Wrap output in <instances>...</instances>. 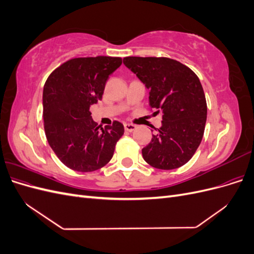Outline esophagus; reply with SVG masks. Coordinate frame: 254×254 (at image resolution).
<instances>
[{
  "mask_svg": "<svg viewBox=\"0 0 254 254\" xmlns=\"http://www.w3.org/2000/svg\"><path fill=\"white\" fill-rule=\"evenodd\" d=\"M124 128H125L126 131L131 132V131H133V130H135L136 126L132 125V124H124Z\"/></svg>",
  "mask_w": 254,
  "mask_h": 254,
  "instance_id": "obj_1",
  "label": "esophagus"
}]
</instances>
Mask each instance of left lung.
Wrapping results in <instances>:
<instances>
[{
  "instance_id": "8db88e82",
  "label": "left lung",
  "mask_w": 254,
  "mask_h": 254,
  "mask_svg": "<svg viewBox=\"0 0 254 254\" xmlns=\"http://www.w3.org/2000/svg\"><path fill=\"white\" fill-rule=\"evenodd\" d=\"M124 64L149 91V106L162 111V126L142 149L144 160L159 170L178 168L191 159L200 145L206 101L198 76L167 57H125Z\"/></svg>"
}]
</instances>
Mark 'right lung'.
Wrapping results in <instances>:
<instances>
[{"instance_id":"right-lung-1","label":"right lung","mask_w":254,"mask_h":254,"mask_svg":"<svg viewBox=\"0 0 254 254\" xmlns=\"http://www.w3.org/2000/svg\"><path fill=\"white\" fill-rule=\"evenodd\" d=\"M121 64V57L73 58L55 68L44 83L45 135L58 159L73 171L88 173L105 166L124 134L118 121L99 129L90 112Z\"/></svg>"}]
</instances>
